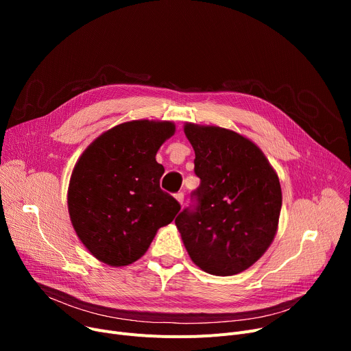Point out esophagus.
I'll use <instances>...</instances> for the list:
<instances>
[{"mask_svg":"<svg viewBox=\"0 0 351 351\" xmlns=\"http://www.w3.org/2000/svg\"><path fill=\"white\" fill-rule=\"evenodd\" d=\"M175 197H176V200L179 202L180 205H183V202H185V193H183V192H178V193L175 195Z\"/></svg>","mask_w":351,"mask_h":351,"instance_id":"obj_1","label":"esophagus"}]
</instances>
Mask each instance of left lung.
I'll list each match as a JSON object with an SVG mask.
<instances>
[{"instance_id":"obj_1","label":"left lung","mask_w":351,"mask_h":351,"mask_svg":"<svg viewBox=\"0 0 351 351\" xmlns=\"http://www.w3.org/2000/svg\"><path fill=\"white\" fill-rule=\"evenodd\" d=\"M200 185L175 223L202 270L230 276L250 267L278 230L282 189L253 142L217 126L186 123Z\"/></svg>"}]
</instances>
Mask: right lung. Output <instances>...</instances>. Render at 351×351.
Segmentation results:
<instances>
[{
	"mask_svg": "<svg viewBox=\"0 0 351 351\" xmlns=\"http://www.w3.org/2000/svg\"><path fill=\"white\" fill-rule=\"evenodd\" d=\"M172 122L121 123L92 142L73 168L68 189L71 222L98 261L126 266L171 223L179 202L160 189L165 169L155 156L173 135Z\"/></svg>",
	"mask_w": 351,
	"mask_h": 351,
	"instance_id": "right-lung-1",
	"label": "right lung"
}]
</instances>
